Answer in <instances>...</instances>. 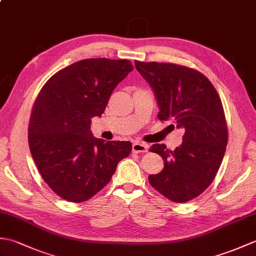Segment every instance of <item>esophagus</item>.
Listing matches in <instances>:
<instances>
[{"label":"esophagus","mask_w":256,"mask_h":256,"mask_svg":"<svg viewBox=\"0 0 256 256\" xmlns=\"http://www.w3.org/2000/svg\"><path fill=\"white\" fill-rule=\"evenodd\" d=\"M132 150L134 153H145L148 152V145L142 142H135L132 145Z\"/></svg>","instance_id":"obj_1"}]
</instances>
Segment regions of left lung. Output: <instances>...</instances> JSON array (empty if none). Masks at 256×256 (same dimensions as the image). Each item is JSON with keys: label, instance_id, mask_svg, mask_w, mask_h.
<instances>
[{"label": "left lung", "instance_id": "1", "mask_svg": "<svg viewBox=\"0 0 256 256\" xmlns=\"http://www.w3.org/2000/svg\"><path fill=\"white\" fill-rule=\"evenodd\" d=\"M135 67L154 91L157 118L184 131L182 145L174 150L164 144L152 146L165 166L148 182L174 202H187L209 187L224 160L228 130L220 96L209 79L192 68L138 60Z\"/></svg>", "mask_w": 256, "mask_h": 256}]
</instances>
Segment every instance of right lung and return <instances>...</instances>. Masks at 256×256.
I'll return each instance as SVG.
<instances>
[{"mask_svg":"<svg viewBox=\"0 0 256 256\" xmlns=\"http://www.w3.org/2000/svg\"><path fill=\"white\" fill-rule=\"evenodd\" d=\"M132 70L126 59H84L56 72L38 94L28 125L30 150L42 179L62 199L82 202L94 197L131 153L130 142L96 138L90 126Z\"/></svg>","mask_w":256,"mask_h":256,"instance_id":"right-lung-1","label":"right lung"}]
</instances>
